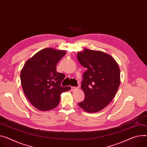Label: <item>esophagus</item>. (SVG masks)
Returning a JSON list of instances; mask_svg holds the SVG:
<instances>
[{
  "label": "esophagus",
  "mask_w": 147,
  "mask_h": 147,
  "mask_svg": "<svg viewBox=\"0 0 147 147\" xmlns=\"http://www.w3.org/2000/svg\"><path fill=\"white\" fill-rule=\"evenodd\" d=\"M78 88V87H71V88L72 91H74V90H77Z\"/></svg>",
  "instance_id": "1"
}]
</instances>
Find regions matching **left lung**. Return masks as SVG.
<instances>
[{"instance_id":"1","label":"left lung","mask_w":147,"mask_h":147,"mask_svg":"<svg viewBox=\"0 0 147 147\" xmlns=\"http://www.w3.org/2000/svg\"><path fill=\"white\" fill-rule=\"evenodd\" d=\"M77 57L87 68L81 84L85 98L78 105L87 113H97L109 104L117 92L120 84L119 67L110 55L101 51L84 49L77 53Z\"/></svg>"}]
</instances>
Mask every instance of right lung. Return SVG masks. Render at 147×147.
<instances>
[{
  "label": "right lung",
  "mask_w": 147,
  "mask_h": 147,
  "mask_svg": "<svg viewBox=\"0 0 147 147\" xmlns=\"http://www.w3.org/2000/svg\"><path fill=\"white\" fill-rule=\"evenodd\" d=\"M65 54L64 50L45 48L26 61L21 71L24 94L39 110L55 109L60 102L61 93L71 89L61 85L65 75L56 70L57 64Z\"/></svg>",
  "instance_id": "obj_1"
}]
</instances>
